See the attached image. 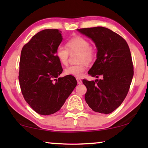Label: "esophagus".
Instances as JSON below:
<instances>
[{"mask_svg": "<svg viewBox=\"0 0 148 148\" xmlns=\"http://www.w3.org/2000/svg\"><path fill=\"white\" fill-rule=\"evenodd\" d=\"M76 80H77V84H82V81L81 79H79V78H78V77H77Z\"/></svg>", "mask_w": 148, "mask_h": 148, "instance_id": "obj_1", "label": "esophagus"}]
</instances>
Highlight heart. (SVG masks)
I'll use <instances>...</instances> for the list:
<instances>
[{"mask_svg":"<svg viewBox=\"0 0 148 148\" xmlns=\"http://www.w3.org/2000/svg\"><path fill=\"white\" fill-rule=\"evenodd\" d=\"M66 48L59 46L56 51V56L62 65H66L70 53L79 52L77 62L79 64L71 65L64 70V74L67 76L81 77L86 71V63L89 64L94 61L95 58V49L90 46L88 40L82 36H75L66 43Z\"/></svg>","mask_w":148,"mask_h":148,"instance_id":"1","label":"heart"}]
</instances>
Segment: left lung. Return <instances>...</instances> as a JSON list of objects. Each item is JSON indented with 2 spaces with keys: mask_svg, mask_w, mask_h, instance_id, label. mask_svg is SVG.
Listing matches in <instances>:
<instances>
[{
  "mask_svg": "<svg viewBox=\"0 0 148 148\" xmlns=\"http://www.w3.org/2000/svg\"><path fill=\"white\" fill-rule=\"evenodd\" d=\"M91 38L97 47V59L88 74L101 79H84L87 87L85 99L96 112L110 114L126 97L133 77L129 47L121 36L103 27L77 29Z\"/></svg>",
  "mask_w": 148,
  "mask_h": 148,
  "instance_id": "8db88e82",
  "label": "left lung"
}]
</instances>
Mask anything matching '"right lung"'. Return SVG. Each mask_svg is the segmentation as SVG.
Instances as JSON below:
<instances>
[{
	"instance_id": "right-lung-1",
	"label": "right lung",
	"mask_w": 148,
	"mask_h": 148,
	"mask_svg": "<svg viewBox=\"0 0 148 148\" xmlns=\"http://www.w3.org/2000/svg\"><path fill=\"white\" fill-rule=\"evenodd\" d=\"M62 40L61 31L45 29L21 50L19 81L22 94L29 106L44 116L59 111L77 85L74 76L58 77L62 69L56 51Z\"/></svg>"
}]
</instances>
